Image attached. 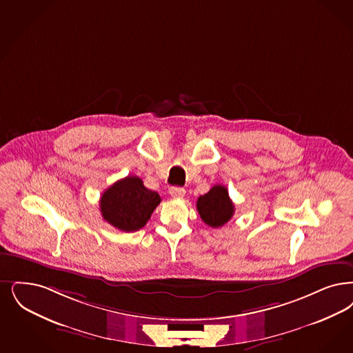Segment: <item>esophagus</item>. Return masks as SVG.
Listing matches in <instances>:
<instances>
[{
	"mask_svg": "<svg viewBox=\"0 0 353 353\" xmlns=\"http://www.w3.org/2000/svg\"><path fill=\"white\" fill-rule=\"evenodd\" d=\"M170 194L173 198H183L185 196V189L180 186H172L170 189Z\"/></svg>",
	"mask_w": 353,
	"mask_h": 353,
	"instance_id": "34e87169",
	"label": "esophagus"
}]
</instances>
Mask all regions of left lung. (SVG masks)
I'll use <instances>...</instances> for the list:
<instances>
[{"label":"left lung","instance_id":"1","mask_svg":"<svg viewBox=\"0 0 353 353\" xmlns=\"http://www.w3.org/2000/svg\"><path fill=\"white\" fill-rule=\"evenodd\" d=\"M197 210L208 226L216 228L226 225L232 218L235 208L226 186L214 185L206 194L198 197Z\"/></svg>","mask_w":353,"mask_h":353}]
</instances>
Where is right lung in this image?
<instances>
[{
    "label": "right lung",
    "instance_id": "1",
    "mask_svg": "<svg viewBox=\"0 0 353 353\" xmlns=\"http://www.w3.org/2000/svg\"><path fill=\"white\" fill-rule=\"evenodd\" d=\"M161 198L138 176H127L108 188L99 199L102 218L112 226L132 232L145 226Z\"/></svg>",
    "mask_w": 353,
    "mask_h": 353
}]
</instances>
